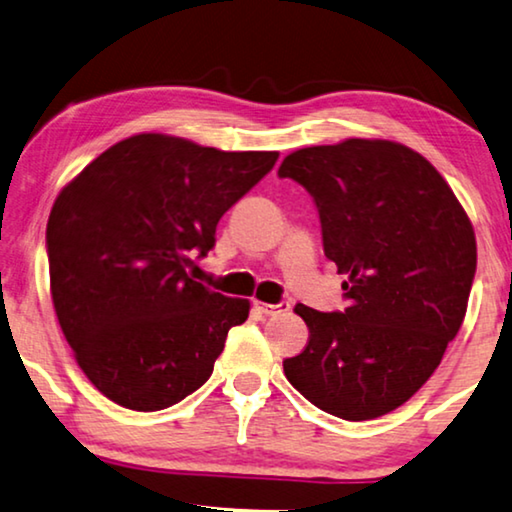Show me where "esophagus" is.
I'll list each match as a JSON object with an SVG mask.
<instances>
[{
	"label": "esophagus",
	"instance_id": "1",
	"mask_svg": "<svg viewBox=\"0 0 512 512\" xmlns=\"http://www.w3.org/2000/svg\"><path fill=\"white\" fill-rule=\"evenodd\" d=\"M254 309L261 311L263 316H281V313H288L290 311V302L281 300L277 304H265V302L254 300Z\"/></svg>",
	"mask_w": 512,
	"mask_h": 512
}]
</instances>
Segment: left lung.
Returning a JSON list of instances; mask_svg holds the SVG:
<instances>
[{
    "mask_svg": "<svg viewBox=\"0 0 512 512\" xmlns=\"http://www.w3.org/2000/svg\"><path fill=\"white\" fill-rule=\"evenodd\" d=\"M279 178L311 194L325 256L348 274L343 311L295 306L311 336L283 373L338 419L389 414L428 382L465 320L476 274L469 217L426 157L384 139L302 148Z\"/></svg>",
    "mask_w": 512,
    "mask_h": 512,
    "instance_id": "left-lung-1",
    "label": "left lung"
}]
</instances>
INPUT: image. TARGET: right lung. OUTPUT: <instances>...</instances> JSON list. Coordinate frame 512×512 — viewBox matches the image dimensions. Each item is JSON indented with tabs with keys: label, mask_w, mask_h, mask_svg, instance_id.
I'll list each match as a JSON object with an SVG mask.
<instances>
[{
	"label": "right lung",
	"mask_w": 512,
	"mask_h": 512,
	"mask_svg": "<svg viewBox=\"0 0 512 512\" xmlns=\"http://www.w3.org/2000/svg\"><path fill=\"white\" fill-rule=\"evenodd\" d=\"M279 153H226L167 135L123 139L54 201L45 247L61 332L102 396L157 412L208 382L249 302L187 274L217 222Z\"/></svg>",
	"instance_id": "right-lung-1"
}]
</instances>
